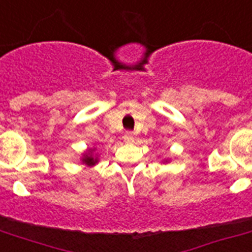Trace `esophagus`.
Here are the masks:
<instances>
[{"instance_id": "34e87169", "label": "esophagus", "mask_w": 252, "mask_h": 252, "mask_svg": "<svg viewBox=\"0 0 252 252\" xmlns=\"http://www.w3.org/2000/svg\"><path fill=\"white\" fill-rule=\"evenodd\" d=\"M124 140L126 141H133L135 140V137L132 135V132H126V135H124Z\"/></svg>"}]
</instances>
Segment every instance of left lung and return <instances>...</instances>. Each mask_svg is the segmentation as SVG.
I'll return each instance as SVG.
<instances>
[{
	"mask_svg": "<svg viewBox=\"0 0 252 252\" xmlns=\"http://www.w3.org/2000/svg\"><path fill=\"white\" fill-rule=\"evenodd\" d=\"M164 161H165V163H167V161H168V160H164Z\"/></svg>",
	"mask_w": 252,
	"mask_h": 252,
	"instance_id": "left-lung-1",
	"label": "left lung"
}]
</instances>
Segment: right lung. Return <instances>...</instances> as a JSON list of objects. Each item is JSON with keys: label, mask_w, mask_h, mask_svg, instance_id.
I'll return each mask as SVG.
<instances>
[{"label": "right lung", "mask_w": 252, "mask_h": 252, "mask_svg": "<svg viewBox=\"0 0 252 252\" xmlns=\"http://www.w3.org/2000/svg\"><path fill=\"white\" fill-rule=\"evenodd\" d=\"M97 148H88V150L85 151L83 154V156L80 158V160H81V163L85 164L87 167H93V165H96V164L98 163V154L96 152V154H94L96 152Z\"/></svg>", "instance_id": "right-lung-1"}]
</instances>
